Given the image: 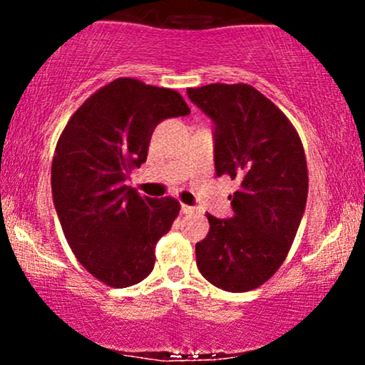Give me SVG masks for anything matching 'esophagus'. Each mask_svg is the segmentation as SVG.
<instances>
[{
	"instance_id": "1",
	"label": "esophagus",
	"mask_w": 365,
	"mask_h": 365,
	"mask_svg": "<svg viewBox=\"0 0 365 365\" xmlns=\"http://www.w3.org/2000/svg\"><path fill=\"white\" fill-rule=\"evenodd\" d=\"M197 209L192 207V206H187V204H182V212L183 215H192V212H195Z\"/></svg>"
}]
</instances>
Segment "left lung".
<instances>
[{
	"label": "left lung",
	"mask_w": 365,
	"mask_h": 365,
	"mask_svg": "<svg viewBox=\"0 0 365 365\" xmlns=\"http://www.w3.org/2000/svg\"><path fill=\"white\" fill-rule=\"evenodd\" d=\"M215 123L216 175L240 182L233 216L207 215L209 233L195 245L197 267L215 287L249 292L279 269L297 235L309 192L302 140L292 121L247 83L187 89Z\"/></svg>",
	"instance_id": "obj_1"
}]
</instances>
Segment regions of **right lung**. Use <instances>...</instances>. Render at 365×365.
Here are the masks:
<instances>
[{
	"label": "right lung",
	"mask_w": 365,
	"mask_h": 365,
	"mask_svg": "<svg viewBox=\"0 0 365 365\" xmlns=\"http://www.w3.org/2000/svg\"><path fill=\"white\" fill-rule=\"evenodd\" d=\"M188 113L177 91L121 77L86 99L58 139L51 190L63 233L77 261L108 287L148 278L158 240L178 216L177 199L140 195L125 180L148 159L159 121Z\"/></svg>",
	"instance_id": "obj_1"
}]
</instances>
